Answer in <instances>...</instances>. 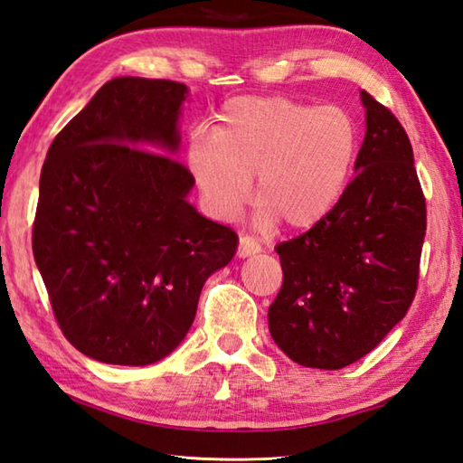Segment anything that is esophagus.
<instances>
[{"label":"esophagus","mask_w":463,"mask_h":463,"mask_svg":"<svg viewBox=\"0 0 463 463\" xmlns=\"http://www.w3.org/2000/svg\"><path fill=\"white\" fill-rule=\"evenodd\" d=\"M260 250V245L259 242L253 239V237H241V241H239V250H237V255L239 257H249V255H255V253H259Z\"/></svg>","instance_id":"1"}]
</instances>
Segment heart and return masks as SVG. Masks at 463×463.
Segmentation results:
<instances>
[{
  "mask_svg": "<svg viewBox=\"0 0 463 463\" xmlns=\"http://www.w3.org/2000/svg\"><path fill=\"white\" fill-rule=\"evenodd\" d=\"M358 154L346 109L289 97H237L222 107L213 137L188 146V167L210 213L237 216L257 174L260 221L312 229L338 206Z\"/></svg>",
  "mask_w": 463,
  "mask_h": 463,
  "instance_id": "heart-1",
  "label": "heart"
}]
</instances>
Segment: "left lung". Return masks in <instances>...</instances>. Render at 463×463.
Here are the masks:
<instances>
[{"instance_id":"left-lung-1","label":"left lung","mask_w":463,"mask_h":463,"mask_svg":"<svg viewBox=\"0 0 463 463\" xmlns=\"http://www.w3.org/2000/svg\"><path fill=\"white\" fill-rule=\"evenodd\" d=\"M363 103L354 180L322 222L277 247L283 285L269 332L293 363L324 371L366 356L405 317L427 229L407 131L366 90Z\"/></svg>"}]
</instances>
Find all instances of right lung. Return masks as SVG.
Wrapping results in <instances>:
<instances>
[{
    "instance_id": "right-lung-1",
    "label": "right lung",
    "mask_w": 463,
    "mask_h": 463,
    "mask_svg": "<svg viewBox=\"0 0 463 463\" xmlns=\"http://www.w3.org/2000/svg\"><path fill=\"white\" fill-rule=\"evenodd\" d=\"M186 92L165 79L105 82L42 165L33 259L64 338L99 363L146 366L170 354L204 281L237 250L231 226L188 204L194 178L167 156Z\"/></svg>"
}]
</instances>
